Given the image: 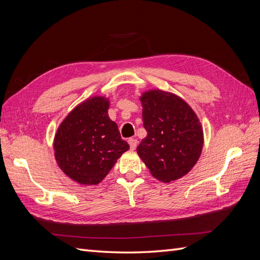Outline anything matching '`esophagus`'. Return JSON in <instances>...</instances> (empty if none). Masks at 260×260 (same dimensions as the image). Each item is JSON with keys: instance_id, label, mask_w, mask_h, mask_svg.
<instances>
[{"instance_id": "obj_1", "label": "esophagus", "mask_w": 260, "mask_h": 260, "mask_svg": "<svg viewBox=\"0 0 260 260\" xmlns=\"http://www.w3.org/2000/svg\"><path fill=\"white\" fill-rule=\"evenodd\" d=\"M128 142H129L130 148L132 149V151H135V149L137 148V145H138V141L136 139H129Z\"/></svg>"}]
</instances>
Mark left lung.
Returning <instances> with one entry per match:
<instances>
[{
  "instance_id": "8db88e82",
  "label": "left lung",
  "mask_w": 260,
  "mask_h": 260,
  "mask_svg": "<svg viewBox=\"0 0 260 260\" xmlns=\"http://www.w3.org/2000/svg\"><path fill=\"white\" fill-rule=\"evenodd\" d=\"M147 136L137 147L152 176L165 183L185 176L202 154L204 133L199 117L174 93L153 89L140 96Z\"/></svg>"
}]
</instances>
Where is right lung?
Wrapping results in <instances>:
<instances>
[{"instance_id":"right-lung-1","label":"right lung","mask_w":260,"mask_h":260,"mask_svg":"<svg viewBox=\"0 0 260 260\" xmlns=\"http://www.w3.org/2000/svg\"><path fill=\"white\" fill-rule=\"evenodd\" d=\"M109 100L92 96L70 112L54 137L58 167L75 182L96 185L129 149L118 125L108 116Z\"/></svg>"}]
</instances>
